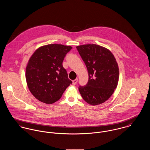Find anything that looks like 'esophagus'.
<instances>
[{
    "label": "esophagus",
    "instance_id": "esophagus-1",
    "mask_svg": "<svg viewBox=\"0 0 150 150\" xmlns=\"http://www.w3.org/2000/svg\"><path fill=\"white\" fill-rule=\"evenodd\" d=\"M78 79H77V78H76V79H75V80H74V81H72V84H74V85H75V84H76L77 83V82H78Z\"/></svg>",
    "mask_w": 150,
    "mask_h": 150
}]
</instances>
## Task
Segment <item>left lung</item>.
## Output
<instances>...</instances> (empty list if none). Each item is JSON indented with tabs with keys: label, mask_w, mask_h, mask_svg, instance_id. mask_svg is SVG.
I'll return each mask as SVG.
<instances>
[{
	"label": "left lung",
	"mask_w": 150,
	"mask_h": 150,
	"mask_svg": "<svg viewBox=\"0 0 150 150\" xmlns=\"http://www.w3.org/2000/svg\"><path fill=\"white\" fill-rule=\"evenodd\" d=\"M88 73V81L79 90L83 100L91 105L108 100L118 82L119 69L116 60L108 49L96 44L77 46Z\"/></svg>",
	"instance_id": "1"
}]
</instances>
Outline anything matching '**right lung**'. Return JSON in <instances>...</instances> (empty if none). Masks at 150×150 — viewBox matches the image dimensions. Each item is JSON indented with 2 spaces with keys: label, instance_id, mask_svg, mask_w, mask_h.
Listing matches in <instances>:
<instances>
[{
  "label": "right lung",
  "instance_id": "right-lung-1",
  "mask_svg": "<svg viewBox=\"0 0 150 150\" xmlns=\"http://www.w3.org/2000/svg\"><path fill=\"white\" fill-rule=\"evenodd\" d=\"M72 48L62 44H48L39 47L32 55L26 68L28 87L34 97L52 104L60 100L72 82L68 78L63 62Z\"/></svg>",
  "mask_w": 150,
  "mask_h": 150
}]
</instances>
